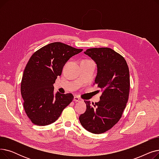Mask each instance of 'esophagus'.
<instances>
[{"label":"esophagus","instance_id":"obj_1","mask_svg":"<svg viewBox=\"0 0 159 159\" xmlns=\"http://www.w3.org/2000/svg\"><path fill=\"white\" fill-rule=\"evenodd\" d=\"M73 101H74L75 102H82V99L80 98H79V97H77V96H75V97H74V98H73Z\"/></svg>","mask_w":159,"mask_h":159}]
</instances>
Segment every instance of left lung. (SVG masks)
Masks as SVG:
<instances>
[{"label":"left lung","mask_w":159,"mask_h":159,"mask_svg":"<svg viewBox=\"0 0 159 159\" xmlns=\"http://www.w3.org/2000/svg\"><path fill=\"white\" fill-rule=\"evenodd\" d=\"M84 53L96 62L97 75L95 80L102 91L98 102L84 101L86 110L79 120L87 131L101 134L119 122L128 101L130 80L126 60L109 48L86 49Z\"/></svg>","instance_id":"1"}]
</instances>
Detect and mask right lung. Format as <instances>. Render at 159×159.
<instances>
[{
    "label": "right lung",
    "instance_id": "obj_1",
    "mask_svg": "<svg viewBox=\"0 0 159 159\" xmlns=\"http://www.w3.org/2000/svg\"><path fill=\"white\" fill-rule=\"evenodd\" d=\"M82 50L57 42L41 48L30 57L22 75L20 92L25 112L33 124L46 126L55 122L72 102L71 93L54 95L53 84L66 62Z\"/></svg>",
    "mask_w": 159,
    "mask_h": 159
}]
</instances>
